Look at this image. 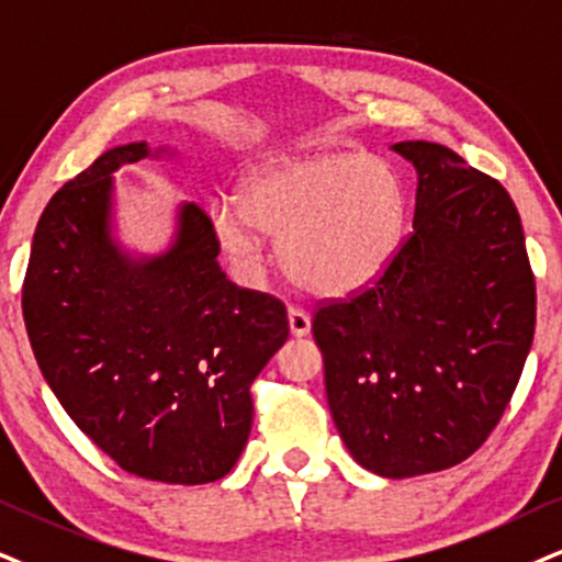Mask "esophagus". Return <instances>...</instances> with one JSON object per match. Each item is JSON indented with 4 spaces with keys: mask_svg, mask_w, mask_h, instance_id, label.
Listing matches in <instances>:
<instances>
[{
    "mask_svg": "<svg viewBox=\"0 0 562 562\" xmlns=\"http://www.w3.org/2000/svg\"><path fill=\"white\" fill-rule=\"evenodd\" d=\"M289 328H292V336L302 338L310 334V315L304 313L302 307H289Z\"/></svg>",
    "mask_w": 562,
    "mask_h": 562,
    "instance_id": "34e87169",
    "label": "esophagus"
}]
</instances>
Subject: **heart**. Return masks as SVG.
Returning <instances> with one entry per match:
<instances>
[{
    "mask_svg": "<svg viewBox=\"0 0 562 562\" xmlns=\"http://www.w3.org/2000/svg\"><path fill=\"white\" fill-rule=\"evenodd\" d=\"M408 218L406 184L391 161L364 154L283 158L249 175L237 200L218 198L207 221L224 258L260 276L279 239L289 279L323 296H346L396 258Z\"/></svg>",
    "mask_w": 562,
    "mask_h": 562,
    "instance_id": "b5f03b06",
    "label": "heart"
}]
</instances>
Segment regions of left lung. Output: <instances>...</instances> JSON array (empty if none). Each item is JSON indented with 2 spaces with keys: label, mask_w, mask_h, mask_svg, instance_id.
<instances>
[{
  "label": "left lung",
  "mask_w": 562,
  "mask_h": 562,
  "mask_svg": "<svg viewBox=\"0 0 562 562\" xmlns=\"http://www.w3.org/2000/svg\"><path fill=\"white\" fill-rule=\"evenodd\" d=\"M417 169L414 232L372 286L313 315L325 393L359 467L404 480L490 438L521 378L537 286L521 216L446 145L396 143Z\"/></svg>",
  "instance_id": "1"
}]
</instances>
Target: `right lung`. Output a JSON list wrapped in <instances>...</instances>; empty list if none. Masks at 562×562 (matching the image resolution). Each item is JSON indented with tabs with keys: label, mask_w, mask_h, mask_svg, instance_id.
I'll use <instances>...</instances> for the list:
<instances>
[{
	"label": "right lung",
	"mask_w": 562,
	"mask_h": 562,
	"mask_svg": "<svg viewBox=\"0 0 562 562\" xmlns=\"http://www.w3.org/2000/svg\"><path fill=\"white\" fill-rule=\"evenodd\" d=\"M148 143L106 150L41 213L23 317L48 387L124 472L216 482L252 427L249 387L289 338L276 296L218 268L207 213L187 203L169 252L130 260L109 234L112 175Z\"/></svg>",
	"instance_id": "1"
}]
</instances>
